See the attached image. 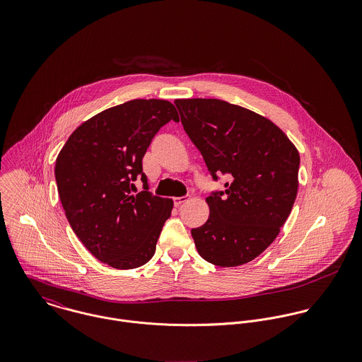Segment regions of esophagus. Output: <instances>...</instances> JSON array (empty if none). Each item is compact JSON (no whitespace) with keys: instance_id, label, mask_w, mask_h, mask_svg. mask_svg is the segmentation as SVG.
Returning <instances> with one entry per match:
<instances>
[{"instance_id":"esophagus-1","label":"esophagus","mask_w":362,"mask_h":362,"mask_svg":"<svg viewBox=\"0 0 362 362\" xmlns=\"http://www.w3.org/2000/svg\"><path fill=\"white\" fill-rule=\"evenodd\" d=\"M189 199H191V197H189V195H185V197H180V198H174V205H175V206H181L182 204L188 202Z\"/></svg>"}]
</instances>
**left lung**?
<instances>
[{"label":"left lung","mask_w":362,"mask_h":362,"mask_svg":"<svg viewBox=\"0 0 362 362\" xmlns=\"http://www.w3.org/2000/svg\"><path fill=\"white\" fill-rule=\"evenodd\" d=\"M184 131L201 152L213 181L228 175L224 191L206 202V223L192 228L195 247L209 263L240 266L277 237L294 205L300 155L267 118L218 99L174 102Z\"/></svg>","instance_id":"obj_1"}]
</instances>
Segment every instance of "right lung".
Here are the masks:
<instances>
[{"label": "right lung", "mask_w": 362, "mask_h": 362, "mask_svg": "<svg viewBox=\"0 0 362 362\" xmlns=\"http://www.w3.org/2000/svg\"><path fill=\"white\" fill-rule=\"evenodd\" d=\"M178 121L167 100L138 99L107 108L78 127L55 160L65 216L89 252L115 269L155 255L173 201L149 192L142 158L158 129ZM144 191L133 195L139 175Z\"/></svg>", "instance_id": "right-lung-1"}]
</instances>
